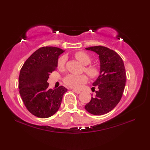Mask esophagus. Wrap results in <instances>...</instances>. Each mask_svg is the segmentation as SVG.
<instances>
[{
	"mask_svg": "<svg viewBox=\"0 0 150 150\" xmlns=\"http://www.w3.org/2000/svg\"><path fill=\"white\" fill-rule=\"evenodd\" d=\"M73 91H74V92H75V93H77V94H79V93H81V91L77 90H73Z\"/></svg>",
	"mask_w": 150,
	"mask_h": 150,
	"instance_id": "esophagus-1",
	"label": "esophagus"
}]
</instances>
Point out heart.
<instances>
[{"label":"heart","mask_w":150,"mask_h":150,"mask_svg":"<svg viewBox=\"0 0 150 150\" xmlns=\"http://www.w3.org/2000/svg\"><path fill=\"white\" fill-rule=\"evenodd\" d=\"M74 57L78 61L80 62L82 64L86 66L84 68V71L91 78L96 77L99 74V69L98 67L95 65H88L91 62V57L87 53L84 52H78L74 54ZM66 61V57L62 56L60 57L57 66L58 68L62 69L65 66ZM87 77L84 75H76L73 74H69L66 76L64 79V83L68 86L73 88H78L80 85L85 83L87 81Z\"/></svg>","instance_id":"1"}]
</instances>
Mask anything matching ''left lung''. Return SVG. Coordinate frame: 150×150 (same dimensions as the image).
<instances>
[{
  "mask_svg": "<svg viewBox=\"0 0 150 150\" xmlns=\"http://www.w3.org/2000/svg\"><path fill=\"white\" fill-rule=\"evenodd\" d=\"M86 50L98 55L100 73L93 83L98 88L96 94L84 108L91 114L102 115L112 110L121 99L126 84L125 67L119 54L108 47L97 46Z\"/></svg>",
  "mask_w": 150,
  "mask_h": 150,
  "instance_id": "left-lung-1",
  "label": "left lung"
}]
</instances>
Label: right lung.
Masks as SVG:
<instances>
[{
	"label": "right lung",
	"mask_w": 150,
	"mask_h": 150,
	"mask_svg": "<svg viewBox=\"0 0 150 150\" xmlns=\"http://www.w3.org/2000/svg\"><path fill=\"white\" fill-rule=\"evenodd\" d=\"M64 51L57 47H42L22 66L18 77L19 93L28 110L39 118H48L59 110L68 90L60 86L50 89L47 80L57 68L59 57Z\"/></svg>",
	"instance_id": "obj_1"
}]
</instances>
